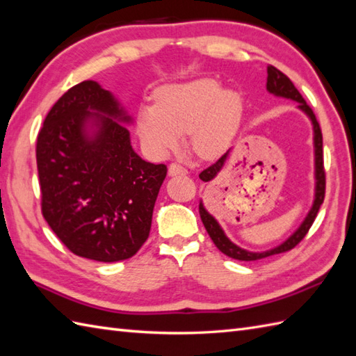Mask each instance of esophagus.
Here are the masks:
<instances>
[{
  "label": "esophagus",
  "instance_id": "esophagus-1",
  "mask_svg": "<svg viewBox=\"0 0 356 356\" xmlns=\"http://www.w3.org/2000/svg\"><path fill=\"white\" fill-rule=\"evenodd\" d=\"M187 169L181 166L178 163H172L169 166V177H178V175H186Z\"/></svg>",
  "mask_w": 356,
  "mask_h": 356
}]
</instances>
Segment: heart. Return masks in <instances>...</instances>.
Masks as SVG:
<instances>
[{"label": "heart", "mask_w": 356, "mask_h": 356, "mask_svg": "<svg viewBox=\"0 0 356 356\" xmlns=\"http://www.w3.org/2000/svg\"><path fill=\"white\" fill-rule=\"evenodd\" d=\"M243 98L222 90L213 78L163 86L155 92V107H142L137 133L155 155L177 149L184 134L199 159L214 160L228 149L243 118Z\"/></svg>", "instance_id": "b5f03b06"}]
</instances>
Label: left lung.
Masks as SVG:
<instances>
[{
    "label": "left lung",
    "mask_w": 356,
    "mask_h": 356,
    "mask_svg": "<svg viewBox=\"0 0 356 356\" xmlns=\"http://www.w3.org/2000/svg\"><path fill=\"white\" fill-rule=\"evenodd\" d=\"M266 89L268 93H272L273 97L291 99L294 102H298V110H300L303 115L311 120V125H313V145H314V199H313V205H311L305 219H303L302 223L299 225V228L294 231L287 240H284L281 245L275 246L272 249L263 250V252H252V250L243 249L237 246L236 243H232L227 234H225V231L222 229L219 222L216 220L214 216L207 211V208L204 207V202L201 199V201H199V214H201V219L208 232V236L211 237L213 243L218 246V249L222 254L228 255L229 258H234V259H240V261H255V259H261L275 254H282L293 249L303 237L307 236L308 229L311 228V225H313L316 216L318 213V208L323 204V199H325L323 138H322V131H320V127L313 110L308 107V104L302 98L299 90L294 88V84L291 83L290 78L287 75H284L280 69H276L272 65L267 66ZM229 154H231V149L225 155H222V157L213 164V166L199 173V178L205 181V183H210V181L218 177L220 170L225 168V164H227L229 159Z\"/></svg>",
    "instance_id": "obj_1"
}]
</instances>
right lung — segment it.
<instances>
[{
  "mask_svg": "<svg viewBox=\"0 0 356 356\" xmlns=\"http://www.w3.org/2000/svg\"><path fill=\"white\" fill-rule=\"evenodd\" d=\"M131 124L122 102L88 80L54 104L38 136L43 218L78 257L120 261L149 236L168 169L134 152Z\"/></svg>",
  "mask_w": 356,
  "mask_h": 356,
  "instance_id": "add662e5",
  "label": "right lung"
}]
</instances>
